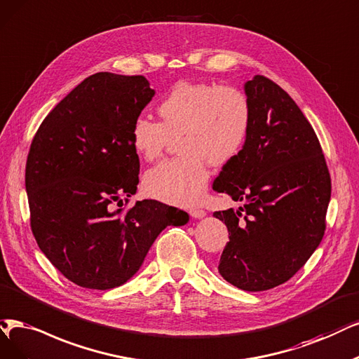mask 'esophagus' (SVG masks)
<instances>
[{
	"label": "esophagus",
	"mask_w": 359,
	"mask_h": 359,
	"mask_svg": "<svg viewBox=\"0 0 359 359\" xmlns=\"http://www.w3.org/2000/svg\"><path fill=\"white\" fill-rule=\"evenodd\" d=\"M189 215H191L192 217H195V219H201V217L205 216V211L201 210V208H191V210H189Z\"/></svg>",
	"instance_id": "1"
}]
</instances>
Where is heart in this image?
Wrapping results in <instances>:
<instances>
[{
    "mask_svg": "<svg viewBox=\"0 0 359 359\" xmlns=\"http://www.w3.org/2000/svg\"><path fill=\"white\" fill-rule=\"evenodd\" d=\"M159 123L135 119L131 148L144 161H155L171 139H177L180 158L170 159L144 175V192L175 205L201 200L210 177L208 163L223 167L240 156L253 126V106L235 86L180 81L156 106Z\"/></svg>",
    "mask_w": 359,
    "mask_h": 359,
    "instance_id": "heart-1",
    "label": "heart"
}]
</instances>
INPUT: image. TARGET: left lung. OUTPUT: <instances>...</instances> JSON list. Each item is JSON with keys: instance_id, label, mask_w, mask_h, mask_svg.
Returning <instances> with one entry per match:
<instances>
[{"instance_id": "left-lung-1", "label": "left lung", "mask_w": 359, "mask_h": 359, "mask_svg": "<svg viewBox=\"0 0 359 359\" xmlns=\"http://www.w3.org/2000/svg\"><path fill=\"white\" fill-rule=\"evenodd\" d=\"M245 95L253 106L250 137L213 183L244 205L213 216L229 231L220 275L263 291L288 281L323 241L331 177L315 130L287 91L256 75Z\"/></svg>"}]
</instances>
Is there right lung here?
<instances>
[{
  "label": "right lung",
  "mask_w": 359,
  "mask_h": 359,
  "mask_svg": "<svg viewBox=\"0 0 359 359\" xmlns=\"http://www.w3.org/2000/svg\"><path fill=\"white\" fill-rule=\"evenodd\" d=\"M155 91L143 75L97 72L44 118L26 159L31 229L74 284L109 290L135 275L156 236L184 211L154 200L131 208L140 163L130 131Z\"/></svg>",
  "instance_id": "add662e5"
}]
</instances>
